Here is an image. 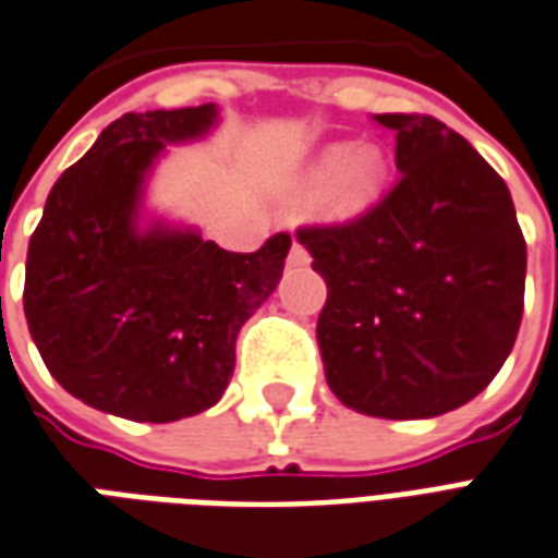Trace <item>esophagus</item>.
<instances>
[{
	"mask_svg": "<svg viewBox=\"0 0 558 558\" xmlns=\"http://www.w3.org/2000/svg\"><path fill=\"white\" fill-rule=\"evenodd\" d=\"M290 266H307V263H311V251H307V247L301 245L299 239H295V242H292V247H290Z\"/></svg>",
	"mask_w": 558,
	"mask_h": 558,
	"instance_id": "obj_1",
	"label": "esophagus"
}]
</instances>
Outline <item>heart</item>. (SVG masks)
I'll return each mask as SVG.
<instances>
[{"label":"heart","instance_id":"1","mask_svg":"<svg viewBox=\"0 0 558 558\" xmlns=\"http://www.w3.org/2000/svg\"><path fill=\"white\" fill-rule=\"evenodd\" d=\"M384 168L381 153L373 147H361V150H349V147H333L319 159V165L311 171V189H328V204L337 216H357L363 209L381 197Z\"/></svg>","mask_w":558,"mask_h":558}]
</instances>
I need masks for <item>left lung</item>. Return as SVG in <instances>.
Instances as JSON below:
<instances>
[{"instance_id":"1","label":"left lung","mask_w":558,"mask_h":558,"mask_svg":"<svg viewBox=\"0 0 558 558\" xmlns=\"http://www.w3.org/2000/svg\"><path fill=\"white\" fill-rule=\"evenodd\" d=\"M399 180L361 216L301 225L328 283L325 378L357 414L416 420L478 396L523 316L526 242L502 177L432 114H373Z\"/></svg>"}]
</instances>
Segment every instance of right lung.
I'll use <instances>...</instances> for the list:
<instances>
[{
	"instance_id": "right-lung-1",
	"label": "right lung",
	"mask_w": 558,
	"mask_h": 558,
	"mask_svg": "<svg viewBox=\"0 0 558 558\" xmlns=\"http://www.w3.org/2000/svg\"><path fill=\"white\" fill-rule=\"evenodd\" d=\"M213 118L206 102L109 123L52 185L28 239L32 340L52 378L97 411L174 423L216 405L236 366L239 328L283 275L290 233L251 254L195 233H135L153 156Z\"/></svg>"
}]
</instances>
